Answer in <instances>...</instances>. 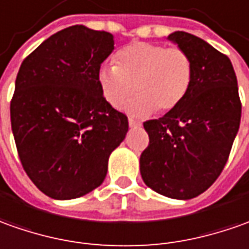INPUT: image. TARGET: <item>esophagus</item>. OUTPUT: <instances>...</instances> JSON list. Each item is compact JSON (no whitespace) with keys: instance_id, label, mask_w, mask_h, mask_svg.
Masks as SVG:
<instances>
[{"instance_id":"esophagus-1","label":"esophagus","mask_w":249,"mask_h":249,"mask_svg":"<svg viewBox=\"0 0 249 249\" xmlns=\"http://www.w3.org/2000/svg\"><path fill=\"white\" fill-rule=\"evenodd\" d=\"M128 124H129V128H138V126H140V123L135 121L133 118H129V120H128Z\"/></svg>"}]
</instances>
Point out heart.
<instances>
[{"label": "heart", "instance_id": "obj_1", "mask_svg": "<svg viewBox=\"0 0 249 249\" xmlns=\"http://www.w3.org/2000/svg\"><path fill=\"white\" fill-rule=\"evenodd\" d=\"M192 75V61L181 49L135 42L116 54V65L101 67L98 84L113 107L123 106L135 89L138 96L125 109L146 116L177 107L188 94Z\"/></svg>", "mask_w": 249, "mask_h": 249}]
</instances>
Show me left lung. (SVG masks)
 Instances as JSON below:
<instances>
[{
  "label": "left lung",
  "instance_id": "obj_1",
  "mask_svg": "<svg viewBox=\"0 0 249 249\" xmlns=\"http://www.w3.org/2000/svg\"><path fill=\"white\" fill-rule=\"evenodd\" d=\"M167 40L189 55L192 83L177 107L143 124L150 144L140 155V174L155 192L188 200L222 172L238 132L241 103L226 55L188 32H172Z\"/></svg>",
  "mask_w": 249,
  "mask_h": 249
}]
</instances>
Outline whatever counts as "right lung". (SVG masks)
<instances>
[{
  "label": "right lung",
  "instance_id": "right-lung-1",
  "mask_svg": "<svg viewBox=\"0 0 249 249\" xmlns=\"http://www.w3.org/2000/svg\"><path fill=\"white\" fill-rule=\"evenodd\" d=\"M114 50L110 32L72 25L42 42L18 69L11 123L25 173L45 195L69 200L98 188L128 118L98 84Z\"/></svg>",
  "mask_w": 249,
  "mask_h": 249
}]
</instances>
